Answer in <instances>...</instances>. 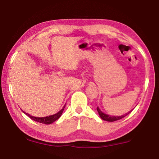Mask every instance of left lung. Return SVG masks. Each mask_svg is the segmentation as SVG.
Returning a JSON list of instances; mask_svg holds the SVG:
<instances>
[{
	"label": "left lung",
	"mask_w": 159,
	"mask_h": 159,
	"mask_svg": "<svg viewBox=\"0 0 159 159\" xmlns=\"http://www.w3.org/2000/svg\"><path fill=\"white\" fill-rule=\"evenodd\" d=\"M97 110H98V112L99 115V117H100L102 120H107V121H109V122H113V121H115V120L121 119V118H124L125 116H126L130 114L132 111H133V109H132L131 111H128V113H126L125 114H123L121 116H111V115L104 114V113H103L101 111L100 109L99 108V107H97Z\"/></svg>",
	"instance_id": "1"
}]
</instances>
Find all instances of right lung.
<instances>
[{
    "label": "right lung",
    "mask_w": 159,
    "mask_h": 159,
    "mask_svg": "<svg viewBox=\"0 0 159 159\" xmlns=\"http://www.w3.org/2000/svg\"><path fill=\"white\" fill-rule=\"evenodd\" d=\"M65 106L66 104L64 105L62 109H61L60 111H58L57 113H56V114H53V115H50V116H45V117H35V116H32L31 115L29 114H26V112H25L24 111L23 113L24 114H25L26 116H28L29 118H31L32 120H35V121H37L39 123H44V124H51V123H52L53 122H55L57 120L58 118H60V117L61 116L64 111V109L65 108Z\"/></svg>",
    "instance_id": "obj_1"
}]
</instances>
